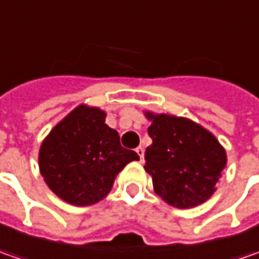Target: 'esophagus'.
I'll use <instances>...</instances> for the list:
<instances>
[{
	"mask_svg": "<svg viewBox=\"0 0 259 259\" xmlns=\"http://www.w3.org/2000/svg\"><path fill=\"white\" fill-rule=\"evenodd\" d=\"M135 153L138 154L141 161H144V148H143V147H137V148H135Z\"/></svg>",
	"mask_w": 259,
	"mask_h": 259,
	"instance_id": "1",
	"label": "esophagus"
}]
</instances>
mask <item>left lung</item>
Listing matches in <instances>:
<instances>
[{"mask_svg":"<svg viewBox=\"0 0 259 259\" xmlns=\"http://www.w3.org/2000/svg\"><path fill=\"white\" fill-rule=\"evenodd\" d=\"M151 121L153 144L145 150V171L154 192L179 209L206 202L216 190L226 167V151L212 133L193 121L145 112Z\"/></svg>","mask_w":259,"mask_h":259,"instance_id":"obj_1","label":"left lung"}]
</instances>
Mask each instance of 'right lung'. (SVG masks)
Instances as JSON below:
<instances>
[{"mask_svg": "<svg viewBox=\"0 0 259 259\" xmlns=\"http://www.w3.org/2000/svg\"><path fill=\"white\" fill-rule=\"evenodd\" d=\"M102 109L79 105L50 131L40 147L38 167L49 189L62 200L89 206L111 192L116 174L134 160L105 124Z\"/></svg>", "mask_w": 259, "mask_h": 259, "instance_id": "add662e5", "label": "right lung"}]
</instances>
